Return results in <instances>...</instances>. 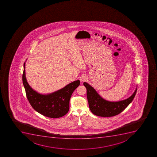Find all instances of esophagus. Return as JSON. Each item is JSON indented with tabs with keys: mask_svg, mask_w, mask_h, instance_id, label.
Segmentation results:
<instances>
[{
	"mask_svg": "<svg viewBox=\"0 0 157 157\" xmlns=\"http://www.w3.org/2000/svg\"><path fill=\"white\" fill-rule=\"evenodd\" d=\"M87 79V78H86V76L85 75H82L81 76V78H80V80H81V82H85V81H86Z\"/></svg>",
	"mask_w": 157,
	"mask_h": 157,
	"instance_id": "34e87169",
	"label": "esophagus"
}]
</instances>
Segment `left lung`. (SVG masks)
I'll return each instance as SVG.
<instances>
[{
	"mask_svg": "<svg viewBox=\"0 0 157 157\" xmlns=\"http://www.w3.org/2000/svg\"><path fill=\"white\" fill-rule=\"evenodd\" d=\"M86 89V96L89 108L93 114L102 117H110L119 115L132 101L136 96L137 89L134 94L126 100L112 102L102 98L91 86L83 82Z\"/></svg>",
	"mask_w": 157,
	"mask_h": 157,
	"instance_id": "obj_1",
	"label": "left lung"
}]
</instances>
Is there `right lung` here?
Here are the masks:
<instances>
[{
    "mask_svg": "<svg viewBox=\"0 0 157 157\" xmlns=\"http://www.w3.org/2000/svg\"><path fill=\"white\" fill-rule=\"evenodd\" d=\"M25 64V63L22 82L26 97L33 109L43 116L51 118H59L66 115L70 109L71 94L80 85V81H74L63 89L50 94H40L33 90L27 82Z\"/></svg>",
    "mask_w": 157,
    "mask_h": 157,
    "instance_id": "1",
    "label": "right lung"
}]
</instances>
